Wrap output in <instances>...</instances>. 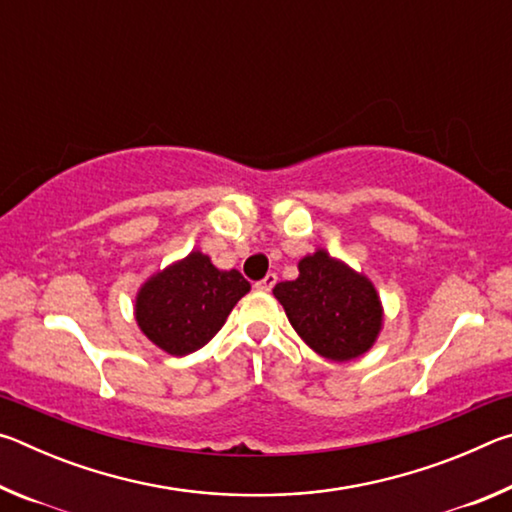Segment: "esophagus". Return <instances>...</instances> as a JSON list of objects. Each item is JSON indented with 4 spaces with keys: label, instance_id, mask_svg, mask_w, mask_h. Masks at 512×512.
Here are the masks:
<instances>
[{
    "label": "esophagus",
    "instance_id": "1",
    "mask_svg": "<svg viewBox=\"0 0 512 512\" xmlns=\"http://www.w3.org/2000/svg\"><path fill=\"white\" fill-rule=\"evenodd\" d=\"M275 282H277V275L275 273H268L264 280H259L255 287L259 289V291H271L273 287H275Z\"/></svg>",
    "mask_w": 512,
    "mask_h": 512
}]
</instances>
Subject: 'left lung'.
Segmentation results:
<instances>
[{"label": "left lung", "instance_id": "8db88e82", "mask_svg": "<svg viewBox=\"0 0 512 512\" xmlns=\"http://www.w3.org/2000/svg\"><path fill=\"white\" fill-rule=\"evenodd\" d=\"M298 271L296 280L275 284L273 296L300 339L329 361L366 354L384 323L375 284L323 248L302 257Z\"/></svg>", "mask_w": 512, "mask_h": 512}]
</instances>
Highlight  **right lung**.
Returning <instances> with one entry per match:
<instances>
[{"label": "right lung", "instance_id": "add662e5", "mask_svg": "<svg viewBox=\"0 0 512 512\" xmlns=\"http://www.w3.org/2000/svg\"><path fill=\"white\" fill-rule=\"evenodd\" d=\"M248 291V280L235 268L221 271L201 250H192L142 284L135 320L160 350L185 357L219 332Z\"/></svg>", "mask_w": 512, "mask_h": 512}]
</instances>
